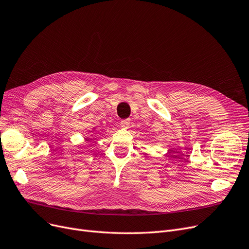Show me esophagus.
<instances>
[{
    "instance_id": "esophagus-1",
    "label": "esophagus",
    "mask_w": 249,
    "mask_h": 249,
    "mask_svg": "<svg viewBox=\"0 0 249 249\" xmlns=\"http://www.w3.org/2000/svg\"><path fill=\"white\" fill-rule=\"evenodd\" d=\"M129 125H130V120H129V119H124V120L121 121L122 128H128Z\"/></svg>"
}]
</instances>
